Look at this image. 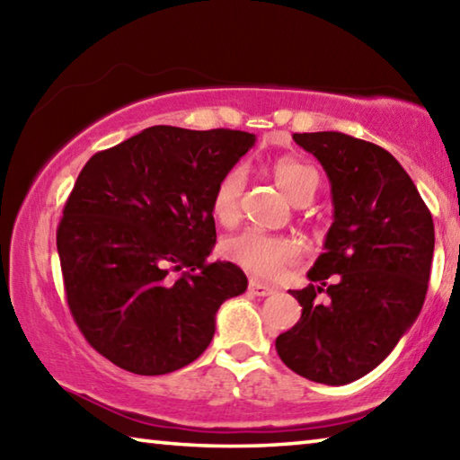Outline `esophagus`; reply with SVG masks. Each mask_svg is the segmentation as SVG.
Returning a JSON list of instances; mask_svg holds the SVG:
<instances>
[{
    "label": "esophagus",
    "instance_id": "1",
    "mask_svg": "<svg viewBox=\"0 0 460 460\" xmlns=\"http://www.w3.org/2000/svg\"><path fill=\"white\" fill-rule=\"evenodd\" d=\"M247 290H249V294H253V296H270V294H274L276 292V288L274 286H270V284H263V282H260V279H249V286H247Z\"/></svg>",
    "mask_w": 460,
    "mask_h": 460
}]
</instances>
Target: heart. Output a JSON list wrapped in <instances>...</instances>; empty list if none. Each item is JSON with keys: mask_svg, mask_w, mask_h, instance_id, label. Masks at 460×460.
<instances>
[{"mask_svg": "<svg viewBox=\"0 0 460 460\" xmlns=\"http://www.w3.org/2000/svg\"><path fill=\"white\" fill-rule=\"evenodd\" d=\"M271 174H274L276 184L296 207L308 205L314 199L318 184H321V176H318L316 170L300 160H279L271 168ZM243 189L245 172L239 166H233L221 176L211 200L217 221L229 225L237 219ZM223 253L249 274L260 278H276L294 261L296 245L288 237L247 229L225 241Z\"/></svg>", "mask_w": 460, "mask_h": 460, "instance_id": "obj_1", "label": "heart"}]
</instances>
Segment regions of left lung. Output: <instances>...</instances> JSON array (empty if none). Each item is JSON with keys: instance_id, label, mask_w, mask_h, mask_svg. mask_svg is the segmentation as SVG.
I'll return each instance as SVG.
<instances>
[{"instance_id": "left-lung-1", "label": "left lung", "mask_w": 460, "mask_h": 460, "mask_svg": "<svg viewBox=\"0 0 460 460\" xmlns=\"http://www.w3.org/2000/svg\"><path fill=\"white\" fill-rule=\"evenodd\" d=\"M331 181L334 221L324 253L292 290L302 316L276 339L294 373L345 385L367 376L422 310L434 253V223L400 162L384 147L341 131L294 134ZM327 290L321 305L315 294Z\"/></svg>"}]
</instances>
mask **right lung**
Instances as JSON below:
<instances>
[{"instance_id":"right-lung-1","label":"right lung","mask_w":460,"mask_h":460,"mask_svg":"<svg viewBox=\"0 0 460 460\" xmlns=\"http://www.w3.org/2000/svg\"><path fill=\"white\" fill-rule=\"evenodd\" d=\"M255 144L237 129L154 126L84 164L57 247L66 302L89 345L137 376L192 363L215 314L247 290L243 270L208 263L213 190Z\"/></svg>"}]
</instances>
